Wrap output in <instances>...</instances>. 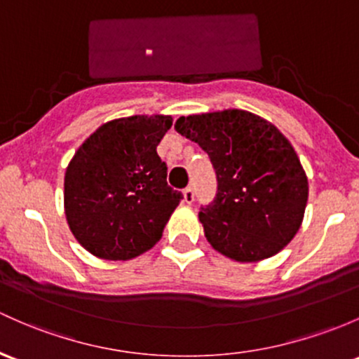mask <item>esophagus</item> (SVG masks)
<instances>
[{"instance_id":"esophagus-1","label":"esophagus","mask_w":359,"mask_h":359,"mask_svg":"<svg viewBox=\"0 0 359 359\" xmlns=\"http://www.w3.org/2000/svg\"><path fill=\"white\" fill-rule=\"evenodd\" d=\"M183 195H184V202H187V203H191V202H194V200H195V191H194V187H191V184H190V187L184 188V190H183Z\"/></svg>"}]
</instances>
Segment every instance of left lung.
Wrapping results in <instances>:
<instances>
[{
  "label": "left lung",
  "mask_w": 359,
  "mask_h": 359,
  "mask_svg": "<svg viewBox=\"0 0 359 359\" xmlns=\"http://www.w3.org/2000/svg\"><path fill=\"white\" fill-rule=\"evenodd\" d=\"M175 130L214 165L217 194L198 212L210 245L236 262L280 252L298 233L308 200L306 175L287 138L241 109L181 116Z\"/></svg>",
  "instance_id": "8db88e82"
}]
</instances>
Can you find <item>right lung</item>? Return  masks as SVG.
I'll return each instance as SVG.
<instances>
[{
    "label": "right lung",
    "mask_w": 359,
    "mask_h": 359,
    "mask_svg": "<svg viewBox=\"0 0 359 359\" xmlns=\"http://www.w3.org/2000/svg\"><path fill=\"white\" fill-rule=\"evenodd\" d=\"M171 116L107 121L80 145L65 175V214L92 255L130 260L163 236L183 194L168 184L157 145Z\"/></svg>",
    "instance_id": "add662e5"
}]
</instances>
